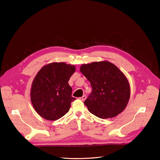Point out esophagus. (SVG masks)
Listing matches in <instances>:
<instances>
[{
	"mask_svg": "<svg viewBox=\"0 0 160 160\" xmlns=\"http://www.w3.org/2000/svg\"><path fill=\"white\" fill-rule=\"evenodd\" d=\"M79 99L81 100V101H83V102H84V101H85L86 99V96H83L82 97L80 98Z\"/></svg>",
	"mask_w": 160,
	"mask_h": 160,
	"instance_id": "34e87169",
	"label": "esophagus"
}]
</instances>
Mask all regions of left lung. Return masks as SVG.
<instances>
[{
  "label": "left lung",
  "instance_id": "left-lung-1",
  "mask_svg": "<svg viewBox=\"0 0 160 160\" xmlns=\"http://www.w3.org/2000/svg\"><path fill=\"white\" fill-rule=\"evenodd\" d=\"M80 72L90 81L92 92L84 104L101 119L116 117L125 109L130 99L129 82L122 71L109 61L83 64Z\"/></svg>",
  "mask_w": 160,
  "mask_h": 160
}]
</instances>
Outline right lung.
<instances>
[{
	"mask_svg": "<svg viewBox=\"0 0 160 160\" xmlns=\"http://www.w3.org/2000/svg\"><path fill=\"white\" fill-rule=\"evenodd\" d=\"M76 70L72 64L52 62L41 68L34 78L30 92L35 111L45 119L55 121L67 113L72 97L68 80Z\"/></svg>",
	"mask_w": 160,
	"mask_h": 160,
	"instance_id": "right-lung-1",
	"label": "right lung"
}]
</instances>
